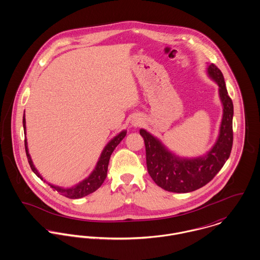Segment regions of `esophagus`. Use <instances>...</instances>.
I'll return each mask as SVG.
<instances>
[{"label": "esophagus", "instance_id": "esophagus-1", "mask_svg": "<svg viewBox=\"0 0 260 260\" xmlns=\"http://www.w3.org/2000/svg\"><path fill=\"white\" fill-rule=\"evenodd\" d=\"M141 123V121H140V119H138V118H134L133 120H132V122H131V124L133 125V126H138L139 124Z\"/></svg>", "mask_w": 260, "mask_h": 260}]
</instances>
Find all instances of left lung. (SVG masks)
Listing matches in <instances>:
<instances>
[{
    "label": "left lung",
    "instance_id": "obj_1",
    "mask_svg": "<svg viewBox=\"0 0 260 260\" xmlns=\"http://www.w3.org/2000/svg\"><path fill=\"white\" fill-rule=\"evenodd\" d=\"M206 73L218 86L223 112L217 139L205 154L198 157H180L147 130L140 129V135L145 142L149 175L166 191L187 193L201 188L213 179L229 158L233 142V103L228 96L221 71L214 64H208Z\"/></svg>",
    "mask_w": 260,
    "mask_h": 260
}]
</instances>
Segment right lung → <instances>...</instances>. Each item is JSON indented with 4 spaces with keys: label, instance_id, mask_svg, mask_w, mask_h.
Returning a JSON list of instances; mask_svg holds the SVG:
<instances>
[{
    "label": "right lung",
    "instance_id": "obj_1",
    "mask_svg": "<svg viewBox=\"0 0 260 260\" xmlns=\"http://www.w3.org/2000/svg\"><path fill=\"white\" fill-rule=\"evenodd\" d=\"M23 127H24V133L26 135L25 112H24V116H23ZM126 134H127V130H123L119 134H117L115 137H113L111 140L106 144L103 151L101 152V155L97 161V164H96L95 168L93 169V171L90 173V175L72 187H62V186L54 185L52 183H48L43 178V176L40 174V172L38 171L37 168L35 167L33 161H32V158H31V155H30L29 149H28L27 137H25V149H26V154H27V158H28L29 164L31 166V169L41 180L48 183L53 188L54 191H57L59 194H61L65 197L71 198V199H78V198H82L84 196H87V195L93 193L94 191H96L100 186L102 185V183L104 182V180L106 179V176H107L108 164H109L111 154L113 153L114 149L117 147V145L126 136Z\"/></svg>",
    "mask_w": 260,
    "mask_h": 260
}]
</instances>
